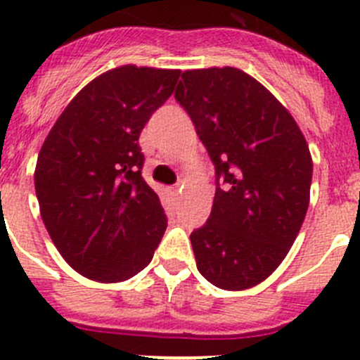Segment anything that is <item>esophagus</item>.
<instances>
[{"mask_svg": "<svg viewBox=\"0 0 360 360\" xmlns=\"http://www.w3.org/2000/svg\"><path fill=\"white\" fill-rule=\"evenodd\" d=\"M170 193H172V197H179V193H181V190H179V186H174V188H170Z\"/></svg>", "mask_w": 360, "mask_h": 360, "instance_id": "1", "label": "esophagus"}]
</instances>
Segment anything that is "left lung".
<instances>
[{
  "label": "left lung",
  "mask_w": 360,
  "mask_h": 360,
  "mask_svg": "<svg viewBox=\"0 0 360 360\" xmlns=\"http://www.w3.org/2000/svg\"><path fill=\"white\" fill-rule=\"evenodd\" d=\"M176 99L217 172L207 221L190 236L213 286L241 291L270 277L297 240L309 207L312 158L277 97L236 67L184 70Z\"/></svg>",
  "instance_id": "obj_1"
}]
</instances>
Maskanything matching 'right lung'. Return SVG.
I'll return each instance as SVG.
<instances>
[{"label":"right lung","instance_id":"obj_1","mask_svg":"<svg viewBox=\"0 0 360 360\" xmlns=\"http://www.w3.org/2000/svg\"><path fill=\"white\" fill-rule=\"evenodd\" d=\"M179 74L106 70L74 96L44 140L35 167L40 217L60 256L83 277L127 281L163 238L167 217L142 177L139 139Z\"/></svg>","mask_w":360,"mask_h":360}]
</instances>
